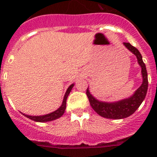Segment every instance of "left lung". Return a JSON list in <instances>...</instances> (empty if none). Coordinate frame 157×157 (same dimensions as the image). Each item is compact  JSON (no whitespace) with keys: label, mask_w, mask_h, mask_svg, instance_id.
Masks as SVG:
<instances>
[{"label":"left lung","mask_w":157,"mask_h":157,"mask_svg":"<svg viewBox=\"0 0 157 157\" xmlns=\"http://www.w3.org/2000/svg\"><path fill=\"white\" fill-rule=\"evenodd\" d=\"M123 44L130 52H132L137 57V62L141 67L143 82L140 87L130 97L113 102H102V101L98 100L90 93L89 87L86 90V95L88 96L90 105L93 109V110L96 113L99 114L100 116L110 118V119H121V118H125L132 115L144 100L147 88H148V78H147L146 66L144 63L140 52L130 43L124 42Z\"/></svg>","instance_id":"left-lung-1"}]
</instances>
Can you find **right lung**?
Masks as SVG:
<instances>
[{
	"label": "right lung",
	"mask_w": 157,
	"mask_h": 157,
	"mask_svg": "<svg viewBox=\"0 0 157 157\" xmlns=\"http://www.w3.org/2000/svg\"><path fill=\"white\" fill-rule=\"evenodd\" d=\"M74 86V83L71 84V86L67 88V91H66L65 95L64 96V99H63L62 104H61V106L59 107L57 110L54 111V112H51V113L47 114V115H26V114H23L24 116H26V118H29V119L33 120L34 121H37V122H47V121H53V120L58 119L60 117H61L63 115V114L64 113L66 109V102H67V98L68 96L69 93H71V90H72L73 87Z\"/></svg>",
	"instance_id": "add662e5"
}]
</instances>
